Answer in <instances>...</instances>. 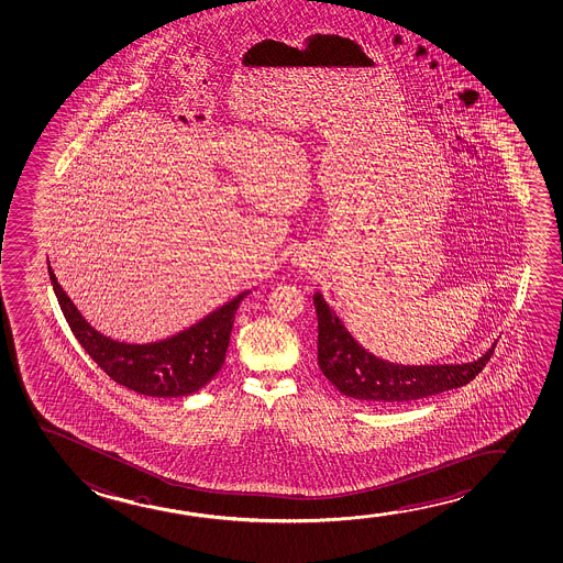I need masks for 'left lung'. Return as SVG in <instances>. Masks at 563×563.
Instances as JSON below:
<instances>
[{
	"mask_svg": "<svg viewBox=\"0 0 563 563\" xmlns=\"http://www.w3.org/2000/svg\"><path fill=\"white\" fill-rule=\"evenodd\" d=\"M319 319V367L342 395L369 406H398L468 385L486 367L495 344L468 363L404 365L367 352L324 297L312 295Z\"/></svg>",
	"mask_w": 563,
	"mask_h": 563,
	"instance_id": "left-lung-1",
	"label": "left lung"
}]
</instances>
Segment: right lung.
<instances>
[{
    "mask_svg": "<svg viewBox=\"0 0 563 563\" xmlns=\"http://www.w3.org/2000/svg\"><path fill=\"white\" fill-rule=\"evenodd\" d=\"M48 276L69 330L91 360L118 385L155 398L194 395L218 375L225 363L236 309L251 294V289H246L173 336L147 344H132L104 336L85 320L64 287L59 286L51 262Z\"/></svg>",
    "mask_w": 563,
    "mask_h": 563,
    "instance_id": "right-lung-1",
    "label": "right lung"
}]
</instances>
